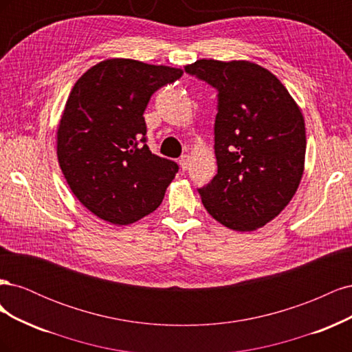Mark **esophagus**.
Listing matches in <instances>:
<instances>
[{"label":"esophagus","mask_w":352,"mask_h":352,"mask_svg":"<svg viewBox=\"0 0 352 352\" xmlns=\"http://www.w3.org/2000/svg\"><path fill=\"white\" fill-rule=\"evenodd\" d=\"M189 163H190V157L189 155H182L180 157V160H179V164H180V168L182 170H188V167H189Z\"/></svg>","instance_id":"1"}]
</instances>
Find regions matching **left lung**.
Wrapping results in <instances>:
<instances>
[{
  "label": "left lung",
  "instance_id": "1",
  "mask_svg": "<svg viewBox=\"0 0 352 352\" xmlns=\"http://www.w3.org/2000/svg\"><path fill=\"white\" fill-rule=\"evenodd\" d=\"M185 72L217 89V175L198 189L223 226L263 228L289 204L305 162L301 109L282 82L255 63L197 60Z\"/></svg>",
  "mask_w": 352,
  "mask_h": 352
}]
</instances>
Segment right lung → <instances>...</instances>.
I'll list each match as a JSON object with an SVG mask.
<instances>
[{
  "mask_svg": "<svg viewBox=\"0 0 352 352\" xmlns=\"http://www.w3.org/2000/svg\"><path fill=\"white\" fill-rule=\"evenodd\" d=\"M182 69L110 58L74 83L57 129L61 172L83 207L113 225L158 208L179 166L150 151L144 111Z\"/></svg>",
  "mask_w": 352,
  "mask_h": 352,
  "instance_id": "add662e5",
  "label": "right lung"
}]
</instances>
